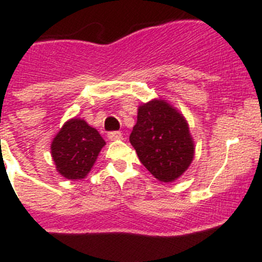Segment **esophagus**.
<instances>
[{"label":"esophagus","mask_w":262,"mask_h":262,"mask_svg":"<svg viewBox=\"0 0 262 262\" xmlns=\"http://www.w3.org/2000/svg\"><path fill=\"white\" fill-rule=\"evenodd\" d=\"M107 138L112 139V141H116V139H120L121 138V132H109L107 133Z\"/></svg>","instance_id":"esophagus-1"}]
</instances>
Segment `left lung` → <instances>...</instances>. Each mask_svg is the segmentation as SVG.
<instances>
[{"label":"left lung","mask_w":262,"mask_h":262,"mask_svg":"<svg viewBox=\"0 0 262 262\" xmlns=\"http://www.w3.org/2000/svg\"><path fill=\"white\" fill-rule=\"evenodd\" d=\"M129 141L144 167L162 182L180 178L194 157L186 120L162 100L139 107Z\"/></svg>","instance_id":"1"}]
</instances>
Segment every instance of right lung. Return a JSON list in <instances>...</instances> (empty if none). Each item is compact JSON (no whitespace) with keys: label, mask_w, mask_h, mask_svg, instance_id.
<instances>
[{"label":"right lung","mask_w":262,"mask_h":262,"mask_svg":"<svg viewBox=\"0 0 262 262\" xmlns=\"http://www.w3.org/2000/svg\"><path fill=\"white\" fill-rule=\"evenodd\" d=\"M105 141L99 132L82 119L67 121L52 143L57 171L70 180L83 179L90 172Z\"/></svg>","instance_id":"1"}]
</instances>
